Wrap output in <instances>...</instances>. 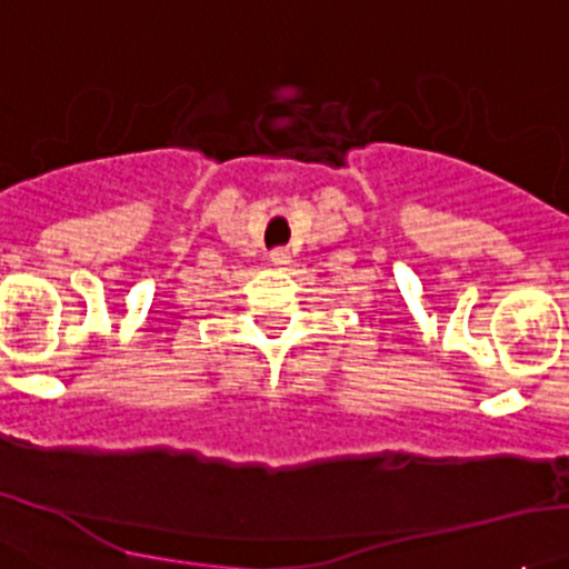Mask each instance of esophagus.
I'll return each instance as SVG.
<instances>
[{
  "label": "esophagus",
  "mask_w": 569,
  "mask_h": 569,
  "mask_svg": "<svg viewBox=\"0 0 569 569\" xmlns=\"http://www.w3.org/2000/svg\"><path fill=\"white\" fill-rule=\"evenodd\" d=\"M268 260L273 262V266H287V262H290V249H273L271 254H268Z\"/></svg>",
  "instance_id": "1"
}]
</instances>
